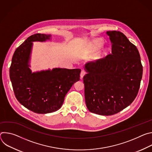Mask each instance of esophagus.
Here are the masks:
<instances>
[{"mask_svg": "<svg viewBox=\"0 0 152 152\" xmlns=\"http://www.w3.org/2000/svg\"><path fill=\"white\" fill-rule=\"evenodd\" d=\"M85 73H86V72L84 70H82V71L80 72V78L81 79H82L83 76L85 75Z\"/></svg>", "mask_w": 152, "mask_h": 152, "instance_id": "obj_1", "label": "esophagus"}]
</instances>
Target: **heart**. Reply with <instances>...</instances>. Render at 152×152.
<instances>
[{"label":"heart","mask_w":152,"mask_h":152,"mask_svg":"<svg viewBox=\"0 0 152 152\" xmlns=\"http://www.w3.org/2000/svg\"><path fill=\"white\" fill-rule=\"evenodd\" d=\"M103 46V42L99 40L95 41L93 43V46L95 49H99Z\"/></svg>","instance_id":"b5f03b06"}]
</instances>
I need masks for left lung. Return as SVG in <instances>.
I'll list each match as a JSON object with an SVG mask.
<instances>
[{
    "instance_id": "1",
    "label": "left lung",
    "mask_w": 152,
    "mask_h": 152,
    "mask_svg": "<svg viewBox=\"0 0 152 152\" xmlns=\"http://www.w3.org/2000/svg\"><path fill=\"white\" fill-rule=\"evenodd\" d=\"M112 53L85 65L83 77L88 110L102 115L115 114L136 98L142 76L137 47L122 32L107 31Z\"/></svg>"
}]
</instances>
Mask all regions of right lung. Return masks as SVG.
<instances>
[{"label":"right lung","instance_id":"add662e5","mask_svg":"<svg viewBox=\"0 0 152 152\" xmlns=\"http://www.w3.org/2000/svg\"><path fill=\"white\" fill-rule=\"evenodd\" d=\"M50 35L35 34L28 37L14 53L10 77L17 100L37 114L55 112L61 107L72 85L80 79L81 70L55 68L31 73L28 62L32 42L50 39Z\"/></svg>","mask_w":152,"mask_h":152}]
</instances>
